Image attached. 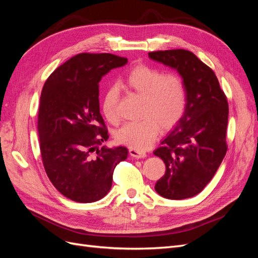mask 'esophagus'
<instances>
[{"label":"esophagus","instance_id":"esophagus-1","mask_svg":"<svg viewBox=\"0 0 258 258\" xmlns=\"http://www.w3.org/2000/svg\"><path fill=\"white\" fill-rule=\"evenodd\" d=\"M129 154L131 157L134 158H145L146 157V153L145 152H142V151H138V150H135V148H130L129 150Z\"/></svg>","mask_w":258,"mask_h":258}]
</instances>
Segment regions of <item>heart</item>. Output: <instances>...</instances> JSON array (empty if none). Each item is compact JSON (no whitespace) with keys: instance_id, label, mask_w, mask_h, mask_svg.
I'll use <instances>...</instances> for the list:
<instances>
[{"instance_id":"b5f03b06","label":"heart","mask_w":258,"mask_h":258,"mask_svg":"<svg viewBox=\"0 0 258 258\" xmlns=\"http://www.w3.org/2000/svg\"><path fill=\"white\" fill-rule=\"evenodd\" d=\"M126 84L138 95L144 97L142 119L129 121L116 132V140L135 150L150 147L158 137L159 126L171 129L185 113L187 95L183 80L176 74H163L160 70L148 66H138L126 77ZM119 90L111 86L102 99L101 110L110 122L119 120Z\"/></svg>"}]
</instances>
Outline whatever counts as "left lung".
<instances>
[{
	"mask_svg": "<svg viewBox=\"0 0 258 258\" xmlns=\"http://www.w3.org/2000/svg\"><path fill=\"white\" fill-rule=\"evenodd\" d=\"M148 57L176 70L187 95L181 120L154 152L166 165L155 190L167 199L190 198L212 179L227 152V98L212 69L191 51L159 50Z\"/></svg>",
	"mask_w": 258,
	"mask_h": 258,
	"instance_id": "obj_1",
	"label": "left lung"
}]
</instances>
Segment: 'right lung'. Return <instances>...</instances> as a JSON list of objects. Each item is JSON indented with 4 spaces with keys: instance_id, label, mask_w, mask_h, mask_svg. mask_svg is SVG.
<instances>
[{
    "instance_id": "add662e5",
    "label": "right lung",
    "mask_w": 258,
    "mask_h": 258,
    "mask_svg": "<svg viewBox=\"0 0 258 258\" xmlns=\"http://www.w3.org/2000/svg\"><path fill=\"white\" fill-rule=\"evenodd\" d=\"M127 58L83 52L50 74L42 90L37 130L43 165L52 185L76 202H95L110 191L124 146L98 147L108 139L100 114L99 82Z\"/></svg>"
}]
</instances>
